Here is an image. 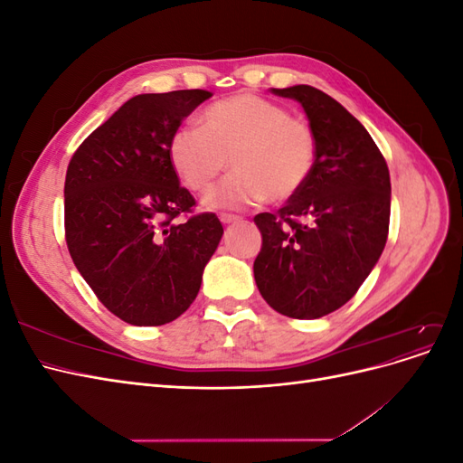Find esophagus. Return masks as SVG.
Here are the masks:
<instances>
[{"instance_id": "esophagus-1", "label": "esophagus", "mask_w": 463, "mask_h": 463, "mask_svg": "<svg viewBox=\"0 0 463 463\" xmlns=\"http://www.w3.org/2000/svg\"><path fill=\"white\" fill-rule=\"evenodd\" d=\"M220 220H222V223H235V222H240L241 218L233 216V214H220Z\"/></svg>"}]
</instances>
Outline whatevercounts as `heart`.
Instances as JSON below:
<instances>
[{
	"mask_svg": "<svg viewBox=\"0 0 463 463\" xmlns=\"http://www.w3.org/2000/svg\"><path fill=\"white\" fill-rule=\"evenodd\" d=\"M230 165L213 206L286 203L305 189L317 164L313 129L269 98L241 92L210 104L201 128L181 125L170 138V162L185 187L208 193Z\"/></svg>",
	"mask_w": 463,
	"mask_h": 463,
	"instance_id": "obj_1",
	"label": "heart"
}]
</instances>
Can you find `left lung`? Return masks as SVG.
I'll use <instances>...</instances> for the list:
<instances>
[{"label": "left lung", "mask_w": 463, "mask_h": 463, "mask_svg": "<svg viewBox=\"0 0 463 463\" xmlns=\"http://www.w3.org/2000/svg\"><path fill=\"white\" fill-rule=\"evenodd\" d=\"M272 92L303 106L317 164L298 197L255 216L262 233L255 282L274 311L320 318L355 296L383 255L390 174L367 129L332 96L309 85Z\"/></svg>", "instance_id": "left-lung-1"}]
</instances>
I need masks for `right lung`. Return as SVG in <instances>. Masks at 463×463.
<instances>
[{"label":"right lung","mask_w":463,"mask_h":463,"mask_svg":"<svg viewBox=\"0 0 463 463\" xmlns=\"http://www.w3.org/2000/svg\"><path fill=\"white\" fill-rule=\"evenodd\" d=\"M210 96L199 89L133 96L67 165L69 255L106 309L133 326L184 315L222 240L218 216L193 213L197 203L170 162L174 131Z\"/></svg>","instance_id":"obj_1"}]
</instances>
